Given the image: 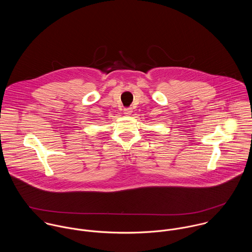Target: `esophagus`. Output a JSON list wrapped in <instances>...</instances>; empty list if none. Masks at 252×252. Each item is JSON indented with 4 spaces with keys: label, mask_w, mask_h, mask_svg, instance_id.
Listing matches in <instances>:
<instances>
[{
    "label": "esophagus",
    "mask_w": 252,
    "mask_h": 252,
    "mask_svg": "<svg viewBox=\"0 0 252 252\" xmlns=\"http://www.w3.org/2000/svg\"><path fill=\"white\" fill-rule=\"evenodd\" d=\"M132 112H133V109H132V108H124V114H125V115H131Z\"/></svg>",
    "instance_id": "obj_1"
}]
</instances>
